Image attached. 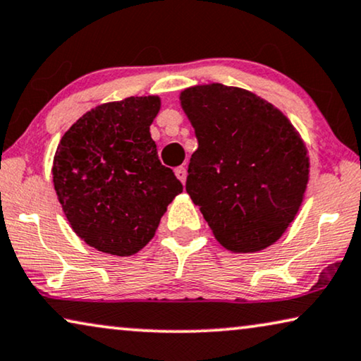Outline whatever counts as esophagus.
<instances>
[{
    "mask_svg": "<svg viewBox=\"0 0 361 361\" xmlns=\"http://www.w3.org/2000/svg\"><path fill=\"white\" fill-rule=\"evenodd\" d=\"M176 176H177V179H179L182 184H184L185 182V179H187V169H185V166H179V168H176Z\"/></svg>",
    "mask_w": 361,
    "mask_h": 361,
    "instance_id": "obj_1",
    "label": "esophagus"
}]
</instances>
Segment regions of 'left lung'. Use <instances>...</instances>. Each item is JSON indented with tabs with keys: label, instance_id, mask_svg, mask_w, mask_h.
<instances>
[{
	"label": "left lung",
	"instance_id": "8db88e82",
	"mask_svg": "<svg viewBox=\"0 0 361 361\" xmlns=\"http://www.w3.org/2000/svg\"><path fill=\"white\" fill-rule=\"evenodd\" d=\"M180 104L198 148L185 190L224 247L255 252L293 221L310 176V159L290 120L239 87H189Z\"/></svg>",
	"mask_w": 361,
	"mask_h": 361
}]
</instances>
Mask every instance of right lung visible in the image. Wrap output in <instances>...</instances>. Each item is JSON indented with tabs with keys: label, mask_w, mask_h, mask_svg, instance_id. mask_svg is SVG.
Listing matches in <instances>:
<instances>
[{
	"label": "right lung",
	"mask_w": 361,
	"mask_h": 361,
	"mask_svg": "<svg viewBox=\"0 0 361 361\" xmlns=\"http://www.w3.org/2000/svg\"><path fill=\"white\" fill-rule=\"evenodd\" d=\"M159 97H128L85 114L63 135L54 159L56 195L86 244L132 255L154 236L182 184L161 164L149 133Z\"/></svg>",
	"instance_id": "right-lung-1"
}]
</instances>
